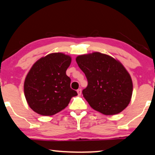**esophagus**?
<instances>
[{"mask_svg": "<svg viewBox=\"0 0 155 155\" xmlns=\"http://www.w3.org/2000/svg\"><path fill=\"white\" fill-rule=\"evenodd\" d=\"M77 93H78V94H79V95H81V89H77Z\"/></svg>", "mask_w": 155, "mask_h": 155, "instance_id": "obj_1", "label": "esophagus"}]
</instances>
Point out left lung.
Listing matches in <instances>:
<instances>
[{
  "instance_id": "obj_1",
  "label": "left lung",
  "mask_w": 155,
  "mask_h": 155,
  "mask_svg": "<svg viewBox=\"0 0 155 155\" xmlns=\"http://www.w3.org/2000/svg\"><path fill=\"white\" fill-rule=\"evenodd\" d=\"M76 61L88 82L83 96L93 109L105 115H115L127 107L133 84L120 62L97 52L79 55Z\"/></svg>"
}]
</instances>
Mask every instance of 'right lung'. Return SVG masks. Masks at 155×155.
Masks as SVG:
<instances>
[{
	"label": "right lung",
	"mask_w": 155,
	"mask_h": 155,
	"mask_svg": "<svg viewBox=\"0 0 155 155\" xmlns=\"http://www.w3.org/2000/svg\"><path fill=\"white\" fill-rule=\"evenodd\" d=\"M71 58L51 53L33 65L24 81V94L31 109L42 115H53L67 107L77 92L71 88L66 75Z\"/></svg>",
	"instance_id": "right-lung-1"
}]
</instances>
